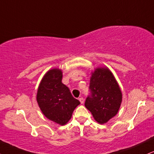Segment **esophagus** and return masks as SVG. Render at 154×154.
I'll return each mask as SVG.
<instances>
[{
    "label": "esophagus",
    "instance_id": "obj_1",
    "mask_svg": "<svg viewBox=\"0 0 154 154\" xmlns=\"http://www.w3.org/2000/svg\"><path fill=\"white\" fill-rule=\"evenodd\" d=\"M79 102H80V103H81V104L84 103V98H82V97L79 98Z\"/></svg>",
    "mask_w": 154,
    "mask_h": 154
}]
</instances>
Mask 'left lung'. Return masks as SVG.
Wrapping results in <instances>:
<instances>
[{"mask_svg": "<svg viewBox=\"0 0 154 154\" xmlns=\"http://www.w3.org/2000/svg\"><path fill=\"white\" fill-rule=\"evenodd\" d=\"M91 96L85 106L98 123L105 124L116 115L122 101V93L117 81L106 66H100L91 72Z\"/></svg>", "mask_w": 154, "mask_h": 154, "instance_id": "1", "label": "left lung"}]
</instances>
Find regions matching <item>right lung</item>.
Returning <instances> with one entry per match:
<instances>
[{
	"label": "right lung",
	"mask_w": 154,
	"mask_h": 154,
	"mask_svg": "<svg viewBox=\"0 0 154 154\" xmlns=\"http://www.w3.org/2000/svg\"><path fill=\"white\" fill-rule=\"evenodd\" d=\"M62 77L59 68L48 70L39 84L36 95L43 115L60 125H66L71 119L74 110L80 103L61 82Z\"/></svg>",
	"instance_id": "1"
}]
</instances>
